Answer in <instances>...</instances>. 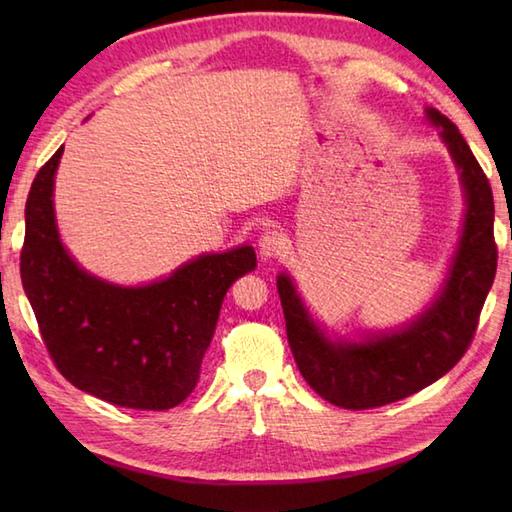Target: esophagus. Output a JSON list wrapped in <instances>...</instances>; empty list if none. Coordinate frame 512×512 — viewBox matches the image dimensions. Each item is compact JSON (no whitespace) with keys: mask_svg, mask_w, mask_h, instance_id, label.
Masks as SVG:
<instances>
[{"mask_svg":"<svg viewBox=\"0 0 512 512\" xmlns=\"http://www.w3.org/2000/svg\"><path fill=\"white\" fill-rule=\"evenodd\" d=\"M284 246H286V235L275 226H268L266 231L259 235V250H262V257L279 255Z\"/></svg>","mask_w":512,"mask_h":512,"instance_id":"obj_1","label":"esophagus"}]
</instances>
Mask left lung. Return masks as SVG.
<instances>
[{
	"label": "left lung",
	"instance_id": "1",
	"mask_svg": "<svg viewBox=\"0 0 512 512\" xmlns=\"http://www.w3.org/2000/svg\"><path fill=\"white\" fill-rule=\"evenodd\" d=\"M427 116L440 127L466 193L460 248L436 303L396 334L372 336L365 343H332L308 317L292 281L286 275L277 279L288 343L299 372L336 407L354 411L383 407L436 383L469 350L493 286L497 244L491 184L460 129L433 107Z\"/></svg>",
	"mask_w": 512,
	"mask_h": 512
}]
</instances>
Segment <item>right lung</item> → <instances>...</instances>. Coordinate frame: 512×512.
<instances>
[{
	"mask_svg": "<svg viewBox=\"0 0 512 512\" xmlns=\"http://www.w3.org/2000/svg\"><path fill=\"white\" fill-rule=\"evenodd\" d=\"M63 147L43 165L26 200L19 273L41 339L65 380L118 407L165 411L198 385L226 290L257 268L239 246L202 255L143 288L105 284L59 242L52 184Z\"/></svg>",
	"mask_w": 512,
	"mask_h": 512,
	"instance_id": "right-lung-1",
	"label": "right lung"
}]
</instances>
